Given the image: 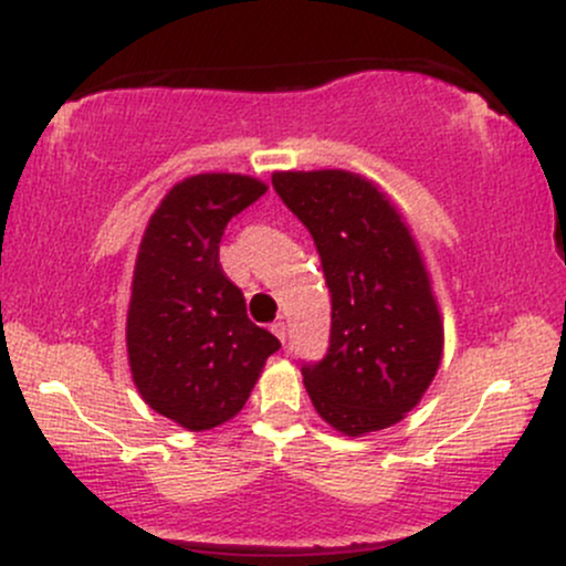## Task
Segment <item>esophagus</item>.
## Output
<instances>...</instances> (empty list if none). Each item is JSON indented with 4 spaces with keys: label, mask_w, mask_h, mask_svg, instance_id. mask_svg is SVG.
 Wrapping results in <instances>:
<instances>
[{
    "label": "esophagus",
    "mask_w": 566,
    "mask_h": 566,
    "mask_svg": "<svg viewBox=\"0 0 566 566\" xmlns=\"http://www.w3.org/2000/svg\"><path fill=\"white\" fill-rule=\"evenodd\" d=\"M271 333H274V335L279 337V340L284 343V337H287V324H284V322H274V324H271Z\"/></svg>",
    "instance_id": "esophagus-1"
}]
</instances>
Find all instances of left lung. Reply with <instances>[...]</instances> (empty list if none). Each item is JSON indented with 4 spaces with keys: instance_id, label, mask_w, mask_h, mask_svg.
<instances>
[{
    "instance_id": "1",
    "label": "left lung",
    "mask_w": 566,
    "mask_h": 566,
    "mask_svg": "<svg viewBox=\"0 0 566 566\" xmlns=\"http://www.w3.org/2000/svg\"><path fill=\"white\" fill-rule=\"evenodd\" d=\"M279 199L314 237L333 297L327 356L303 367L324 423L365 437L423 399L444 324L423 255L391 199L348 170L274 172Z\"/></svg>"
}]
</instances>
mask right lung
Returning <instances> with one entry per match:
<instances>
[{
	"mask_svg": "<svg viewBox=\"0 0 566 566\" xmlns=\"http://www.w3.org/2000/svg\"><path fill=\"white\" fill-rule=\"evenodd\" d=\"M269 186L201 172L175 184L143 231L127 308V359L148 407L188 431L231 420L282 343L247 319L220 269V237Z\"/></svg>",
	"mask_w": 566,
	"mask_h": 566,
	"instance_id": "right-lung-1",
	"label": "right lung"
}]
</instances>
